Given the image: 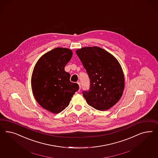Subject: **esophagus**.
I'll return each instance as SVG.
<instances>
[{"instance_id":"34e87169","label":"esophagus","mask_w":158,"mask_h":158,"mask_svg":"<svg viewBox=\"0 0 158 158\" xmlns=\"http://www.w3.org/2000/svg\"><path fill=\"white\" fill-rule=\"evenodd\" d=\"M77 84L79 85V90H81V83L80 82H77Z\"/></svg>"}]
</instances>
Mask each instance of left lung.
<instances>
[{
	"instance_id": "8db88e82",
	"label": "left lung",
	"mask_w": 158,
	"mask_h": 158,
	"mask_svg": "<svg viewBox=\"0 0 158 158\" xmlns=\"http://www.w3.org/2000/svg\"><path fill=\"white\" fill-rule=\"evenodd\" d=\"M90 79L89 90L82 92L87 103L99 110H108L122 96L124 75L112 54L99 47H85L76 51Z\"/></svg>"
}]
</instances>
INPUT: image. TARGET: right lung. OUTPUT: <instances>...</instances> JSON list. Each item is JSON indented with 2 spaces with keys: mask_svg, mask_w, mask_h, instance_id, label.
<instances>
[{
  "mask_svg": "<svg viewBox=\"0 0 158 158\" xmlns=\"http://www.w3.org/2000/svg\"><path fill=\"white\" fill-rule=\"evenodd\" d=\"M72 56V51L57 48L42 56L35 65L31 79L34 97L43 108L54 114L65 109L79 85L70 81L64 68Z\"/></svg>",
  "mask_w": 158,
  "mask_h": 158,
  "instance_id": "obj_1",
  "label": "right lung"
}]
</instances>
